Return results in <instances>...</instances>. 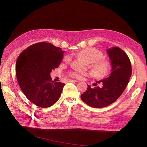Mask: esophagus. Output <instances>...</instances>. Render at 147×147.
Returning <instances> with one entry per match:
<instances>
[{"label": "esophagus", "mask_w": 147, "mask_h": 147, "mask_svg": "<svg viewBox=\"0 0 147 147\" xmlns=\"http://www.w3.org/2000/svg\"><path fill=\"white\" fill-rule=\"evenodd\" d=\"M69 82H78V81L74 80H69Z\"/></svg>", "instance_id": "esophagus-1"}]
</instances>
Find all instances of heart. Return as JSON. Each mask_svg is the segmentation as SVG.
I'll return each instance as SVG.
<instances>
[{
    "label": "heart",
    "instance_id": "b5f03b06",
    "mask_svg": "<svg viewBox=\"0 0 147 147\" xmlns=\"http://www.w3.org/2000/svg\"><path fill=\"white\" fill-rule=\"evenodd\" d=\"M78 57L82 59L87 63L90 64L94 75L98 78H105L110 74L111 71V64L110 62L103 59V53L94 48H86L80 51L76 55ZM70 57L65 56L64 61L68 62L70 61ZM91 73L84 72L82 73L70 72L69 75L75 78L81 79L84 76H90Z\"/></svg>",
    "mask_w": 147,
    "mask_h": 147
}]
</instances>
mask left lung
Returning <instances> with one entry per match:
<instances>
[{
  "label": "left lung",
  "instance_id": "left-lung-1",
  "mask_svg": "<svg viewBox=\"0 0 147 147\" xmlns=\"http://www.w3.org/2000/svg\"><path fill=\"white\" fill-rule=\"evenodd\" d=\"M107 52L112 65L110 75L96 82L102 83V87L88 85L86 91L81 95L82 100L92 107H105L114 102L126 88L131 76L130 60L123 50L113 47Z\"/></svg>",
  "mask_w": 147,
  "mask_h": 147
}]
</instances>
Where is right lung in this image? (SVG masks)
<instances>
[{
    "instance_id": "obj_1",
    "label": "right lung",
    "mask_w": 147,
    "mask_h": 147,
    "mask_svg": "<svg viewBox=\"0 0 147 147\" xmlns=\"http://www.w3.org/2000/svg\"><path fill=\"white\" fill-rule=\"evenodd\" d=\"M64 52L51 43L40 42L24 50L17 59L19 85L27 98L38 107H51L60 98L65 84L52 82L50 74L60 65Z\"/></svg>"
}]
</instances>
